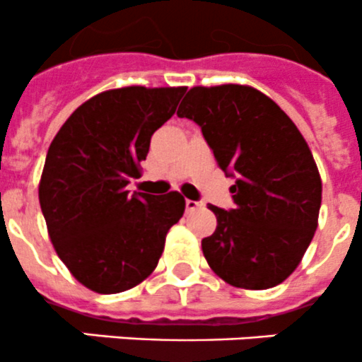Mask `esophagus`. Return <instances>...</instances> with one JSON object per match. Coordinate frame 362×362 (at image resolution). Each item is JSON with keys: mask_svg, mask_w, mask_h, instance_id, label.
<instances>
[{"mask_svg": "<svg viewBox=\"0 0 362 362\" xmlns=\"http://www.w3.org/2000/svg\"><path fill=\"white\" fill-rule=\"evenodd\" d=\"M199 207H202V202H200V200L186 199V211H195L199 209Z\"/></svg>", "mask_w": 362, "mask_h": 362, "instance_id": "34e87169", "label": "esophagus"}]
</instances>
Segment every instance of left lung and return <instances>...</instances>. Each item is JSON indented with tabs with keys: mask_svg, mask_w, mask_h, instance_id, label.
Returning a JSON list of instances; mask_svg holds the SVG:
<instances>
[{
	"mask_svg": "<svg viewBox=\"0 0 362 362\" xmlns=\"http://www.w3.org/2000/svg\"><path fill=\"white\" fill-rule=\"evenodd\" d=\"M180 117L202 130L230 186L232 209L209 206L216 230L202 239L211 269L227 284L264 291L287 280L317 230L322 181L291 117L250 86H197Z\"/></svg>",
	"mask_w": 362,
	"mask_h": 362,
	"instance_id": "left-lung-1",
	"label": "left lung"
}]
</instances>
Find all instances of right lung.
Here are the masks:
<instances>
[{
    "label": "right lung",
    "mask_w": 362,
    "mask_h": 362,
    "mask_svg": "<svg viewBox=\"0 0 362 362\" xmlns=\"http://www.w3.org/2000/svg\"><path fill=\"white\" fill-rule=\"evenodd\" d=\"M185 91L130 86L100 93L74 110L49 146L38 186L49 235L70 273L98 294L146 280L185 213L181 193L127 189Z\"/></svg>",
    "instance_id": "right-lung-1"
}]
</instances>
